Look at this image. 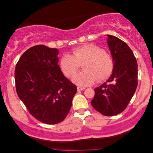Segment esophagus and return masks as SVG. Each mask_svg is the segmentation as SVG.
Returning a JSON list of instances; mask_svg holds the SVG:
<instances>
[{
  "label": "esophagus",
  "instance_id": "obj_1",
  "mask_svg": "<svg viewBox=\"0 0 153 153\" xmlns=\"http://www.w3.org/2000/svg\"><path fill=\"white\" fill-rule=\"evenodd\" d=\"M77 89H78V91H82L85 90V88H82V87H80V86H78V88H77Z\"/></svg>",
  "mask_w": 153,
  "mask_h": 153
}]
</instances>
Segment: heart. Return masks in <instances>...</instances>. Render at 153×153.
I'll use <instances>...</instances> for the list:
<instances>
[{"label":"heart","mask_w":153,"mask_h":153,"mask_svg":"<svg viewBox=\"0 0 153 153\" xmlns=\"http://www.w3.org/2000/svg\"><path fill=\"white\" fill-rule=\"evenodd\" d=\"M82 64L85 69L72 78L78 85H88L97 79L102 82L110 78L114 69V60L109 53L95 44H86L65 54L60 58V68L64 75L71 78Z\"/></svg>","instance_id":"obj_1"}]
</instances>
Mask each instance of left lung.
Segmentation results:
<instances>
[{
	"instance_id": "obj_1",
	"label": "left lung",
	"mask_w": 153,
	"mask_h": 153,
	"mask_svg": "<svg viewBox=\"0 0 153 153\" xmlns=\"http://www.w3.org/2000/svg\"><path fill=\"white\" fill-rule=\"evenodd\" d=\"M107 36L114 60L113 72L108 81L95 88L91 105L102 115L113 116L126 109L135 93L137 63L132 50L125 42L115 36Z\"/></svg>"
}]
</instances>
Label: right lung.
Instances as JSON below:
<instances>
[{
	"label": "right lung",
	"mask_w": 153,
	"mask_h": 153,
	"mask_svg": "<svg viewBox=\"0 0 153 153\" xmlns=\"http://www.w3.org/2000/svg\"><path fill=\"white\" fill-rule=\"evenodd\" d=\"M58 50L38 45L22 55L15 69L17 94L31 115L48 125L68 114L77 87L58 65Z\"/></svg>",
	"instance_id": "right-lung-1"
}]
</instances>
